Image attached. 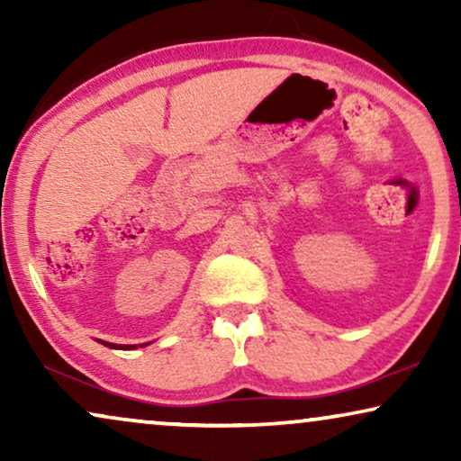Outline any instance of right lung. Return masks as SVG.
I'll list each match as a JSON object with an SVG mask.
<instances>
[{"instance_id": "1", "label": "right lung", "mask_w": 461, "mask_h": 461, "mask_svg": "<svg viewBox=\"0 0 461 461\" xmlns=\"http://www.w3.org/2000/svg\"><path fill=\"white\" fill-rule=\"evenodd\" d=\"M104 346H109V348H119V350H130V348H136V346H122V344H109V342H103Z\"/></svg>"}]
</instances>
